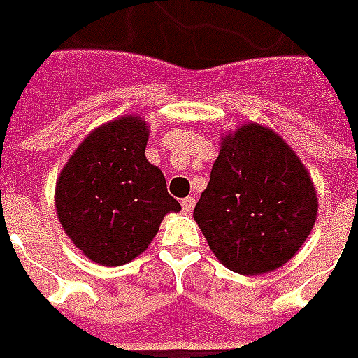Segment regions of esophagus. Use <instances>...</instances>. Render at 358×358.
Masks as SVG:
<instances>
[{
	"label": "esophagus",
	"instance_id": "1",
	"mask_svg": "<svg viewBox=\"0 0 358 358\" xmlns=\"http://www.w3.org/2000/svg\"><path fill=\"white\" fill-rule=\"evenodd\" d=\"M194 203H196V200H194V198H192V196H189V198H185V200L181 201L182 211H185V213H190V211L194 209Z\"/></svg>",
	"mask_w": 358,
	"mask_h": 358
}]
</instances>
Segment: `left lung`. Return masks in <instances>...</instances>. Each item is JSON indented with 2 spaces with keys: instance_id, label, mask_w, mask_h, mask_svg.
<instances>
[{
  "instance_id": "1",
  "label": "left lung",
  "mask_w": 358,
  "mask_h": 358,
  "mask_svg": "<svg viewBox=\"0 0 358 358\" xmlns=\"http://www.w3.org/2000/svg\"><path fill=\"white\" fill-rule=\"evenodd\" d=\"M317 206L296 152L273 130L251 122L220 141L194 219L228 270L259 275L296 255L315 224Z\"/></svg>"
}]
</instances>
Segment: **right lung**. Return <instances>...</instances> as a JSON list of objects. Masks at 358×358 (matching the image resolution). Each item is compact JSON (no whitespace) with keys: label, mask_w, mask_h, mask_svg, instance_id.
<instances>
[{"label":"right lung","mask_w":358,"mask_h":358,"mask_svg":"<svg viewBox=\"0 0 358 358\" xmlns=\"http://www.w3.org/2000/svg\"><path fill=\"white\" fill-rule=\"evenodd\" d=\"M143 118H117L90 131L56 181V213L87 259L122 266L150 245L160 222L181 206L160 168L145 157Z\"/></svg>","instance_id":"1"}]
</instances>
